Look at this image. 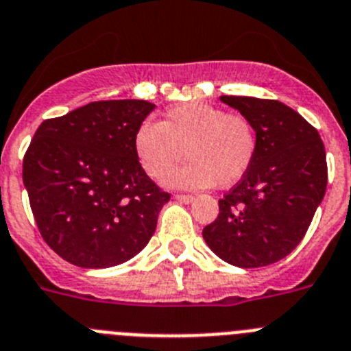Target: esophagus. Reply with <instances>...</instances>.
I'll list each match as a JSON object with an SVG mask.
<instances>
[{"label": "esophagus", "mask_w": 351, "mask_h": 351, "mask_svg": "<svg viewBox=\"0 0 351 351\" xmlns=\"http://www.w3.org/2000/svg\"><path fill=\"white\" fill-rule=\"evenodd\" d=\"M175 199H176V201H180V203L189 204V203H192L195 197H194V195H189V194H176Z\"/></svg>", "instance_id": "1"}]
</instances>
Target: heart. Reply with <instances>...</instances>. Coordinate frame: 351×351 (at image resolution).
<instances>
[{"instance_id": "1", "label": "heart", "mask_w": 351, "mask_h": 351, "mask_svg": "<svg viewBox=\"0 0 351 351\" xmlns=\"http://www.w3.org/2000/svg\"><path fill=\"white\" fill-rule=\"evenodd\" d=\"M134 150L148 176L159 180L187 156L191 162L173 173L168 183L183 189L232 187L254 164L257 131L241 113H227L208 103H182L162 122L138 128Z\"/></svg>"}]
</instances>
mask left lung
I'll use <instances>...</instances> for the list:
<instances>
[{"instance_id":"1","label":"left lung","mask_w":351,"mask_h":351,"mask_svg":"<svg viewBox=\"0 0 351 351\" xmlns=\"http://www.w3.org/2000/svg\"><path fill=\"white\" fill-rule=\"evenodd\" d=\"M220 101L254 122L257 154L248 173L219 201V217L204 227L203 238L232 266H269L301 243L324 199V141L280 101L248 96H220Z\"/></svg>"}]
</instances>
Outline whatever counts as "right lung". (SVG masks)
Listing matches in <instances>:
<instances>
[{"mask_svg":"<svg viewBox=\"0 0 351 351\" xmlns=\"http://www.w3.org/2000/svg\"><path fill=\"white\" fill-rule=\"evenodd\" d=\"M143 99L94 101L43 121L22 164L38 230L59 257L85 269L119 266L143 250L169 201L134 150Z\"/></svg>","mask_w":351,"mask_h":351,"instance_id":"1","label":"right lung"}]
</instances>
